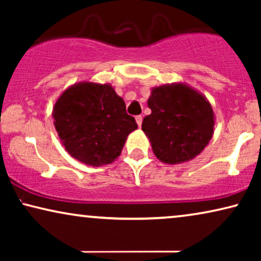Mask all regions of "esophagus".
Here are the masks:
<instances>
[{
  "label": "esophagus",
  "instance_id": "34e87169",
  "mask_svg": "<svg viewBox=\"0 0 261 261\" xmlns=\"http://www.w3.org/2000/svg\"><path fill=\"white\" fill-rule=\"evenodd\" d=\"M135 121H137L138 126H139V127H141V124H142V116H141V115L137 116V117H135Z\"/></svg>",
  "mask_w": 261,
  "mask_h": 261
}]
</instances>
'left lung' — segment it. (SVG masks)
Masks as SVG:
<instances>
[{"label":"left lung","mask_w":261,"mask_h":261,"mask_svg":"<svg viewBox=\"0 0 261 261\" xmlns=\"http://www.w3.org/2000/svg\"><path fill=\"white\" fill-rule=\"evenodd\" d=\"M152 113L142 130L160 162L181 164L202 153L212 140L215 114L208 98L185 83L152 88L147 101Z\"/></svg>","instance_id":"8db88e82"}]
</instances>
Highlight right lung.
I'll list each match as a JSON object with an SVG mask.
<instances>
[{"label":"right lung","instance_id":"right-lung-1","mask_svg":"<svg viewBox=\"0 0 261 261\" xmlns=\"http://www.w3.org/2000/svg\"><path fill=\"white\" fill-rule=\"evenodd\" d=\"M53 123L66 152L89 166L112 164L127 137L138 129L122 97L109 83L80 82L64 90L52 110Z\"/></svg>","mask_w":261,"mask_h":261}]
</instances>
